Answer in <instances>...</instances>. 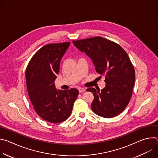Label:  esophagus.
Masks as SVG:
<instances>
[{"instance_id": "obj_1", "label": "esophagus", "mask_w": 158, "mask_h": 158, "mask_svg": "<svg viewBox=\"0 0 158 158\" xmlns=\"http://www.w3.org/2000/svg\"><path fill=\"white\" fill-rule=\"evenodd\" d=\"M85 91V89H84V88H81V87L79 88V92L80 93H83V92H84Z\"/></svg>"}]
</instances>
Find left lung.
<instances>
[{
    "mask_svg": "<svg viewBox=\"0 0 158 158\" xmlns=\"http://www.w3.org/2000/svg\"><path fill=\"white\" fill-rule=\"evenodd\" d=\"M73 42L92 60L96 72L105 76L106 86L101 91L87 89L94 96L93 111L105 118L119 114L130 101L135 82V71L127 54L118 44L102 37Z\"/></svg>",
    "mask_w": 158,
    "mask_h": 158,
    "instance_id": "1",
    "label": "left lung"
}]
</instances>
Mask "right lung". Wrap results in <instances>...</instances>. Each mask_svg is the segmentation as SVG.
I'll use <instances>...</instances> for the list:
<instances>
[{
	"mask_svg": "<svg viewBox=\"0 0 158 158\" xmlns=\"http://www.w3.org/2000/svg\"><path fill=\"white\" fill-rule=\"evenodd\" d=\"M70 42L50 44L41 48L30 60L26 71L30 100L37 114L45 121L59 123L68 118L79 94L77 89L57 90L54 82L60 60Z\"/></svg>",
	"mask_w": 158,
	"mask_h": 158,
	"instance_id": "obj_1",
	"label": "right lung"
}]
</instances>
